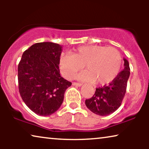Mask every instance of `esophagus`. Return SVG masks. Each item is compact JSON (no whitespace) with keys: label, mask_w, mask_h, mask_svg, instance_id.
<instances>
[{"label":"esophagus","mask_w":149,"mask_h":149,"mask_svg":"<svg viewBox=\"0 0 149 149\" xmlns=\"http://www.w3.org/2000/svg\"><path fill=\"white\" fill-rule=\"evenodd\" d=\"M73 85H75V86H77V87H81V85H82L83 84L82 83H76V82H74L72 83Z\"/></svg>","instance_id":"esophagus-1"}]
</instances>
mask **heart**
<instances>
[{
    "mask_svg": "<svg viewBox=\"0 0 149 149\" xmlns=\"http://www.w3.org/2000/svg\"><path fill=\"white\" fill-rule=\"evenodd\" d=\"M122 58L119 51L113 47L100 45L79 47L73 55L61 57L60 69L63 76L72 79L83 68L86 70L77 77L79 80L107 84L119 74Z\"/></svg>",
    "mask_w": 149,
    "mask_h": 149,
    "instance_id": "1",
    "label": "heart"
}]
</instances>
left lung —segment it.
<instances>
[{
	"instance_id": "obj_1",
	"label": "left lung",
	"mask_w": 149,
	"mask_h": 149,
	"mask_svg": "<svg viewBox=\"0 0 149 149\" xmlns=\"http://www.w3.org/2000/svg\"><path fill=\"white\" fill-rule=\"evenodd\" d=\"M123 60V70L109 85L95 89L94 95L85 100V105L92 113L107 116L114 113L121 106L130 74L129 62L126 59Z\"/></svg>"
}]
</instances>
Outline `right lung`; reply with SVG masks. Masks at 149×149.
I'll return each instance as SVG.
<instances>
[{"label":"right lung","mask_w":149,"mask_h":149,"mask_svg":"<svg viewBox=\"0 0 149 149\" xmlns=\"http://www.w3.org/2000/svg\"><path fill=\"white\" fill-rule=\"evenodd\" d=\"M62 46L52 42L32 45L18 64V86L22 100L34 113L48 116L58 111L72 83L60 74Z\"/></svg>","instance_id":"obj_1"}]
</instances>
